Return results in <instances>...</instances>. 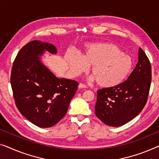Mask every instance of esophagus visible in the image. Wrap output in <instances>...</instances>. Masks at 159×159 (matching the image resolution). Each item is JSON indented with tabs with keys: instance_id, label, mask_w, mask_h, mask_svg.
Here are the masks:
<instances>
[{
	"instance_id": "esophagus-1",
	"label": "esophagus",
	"mask_w": 159,
	"mask_h": 159,
	"mask_svg": "<svg viewBox=\"0 0 159 159\" xmlns=\"http://www.w3.org/2000/svg\"><path fill=\"white\" fill-rule=\"evenodd\" d=\"M79 89H86V86L85 84H81V83H80V84H79Z\"/></svg>"
}]
</instances>
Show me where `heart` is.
I'll list each match as a JSON object with an SVG mask.
<instances>
[{
    "mask_svg": "<svg viewBox=\"0 0 159 159\" xmlns=\"http://www.w3.org/2000/svg\"><path fill=\"white\" fill-rule=\"evenodd\" d=\"M66 61L74 75L85 72L88 66H91V80L105 89H113L121 85L134 68L131 57L113 43L89 45L82 56L68 55Z\"/></svg>",
    "mask_w": 159,
    "mask_h": 159,
    "instance_id": "1",
    "label": "heart"
}]
</instances>
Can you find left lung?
Masks as SVG:
<instances>
[{
    "label": "left lung",
    "instance_id": "left-lung-1",
    "mask_svg": "<svg viewBox=\"0 0 159 159\" xmlns=\"http://www.w3.org/2000/svg\"><path fill=\"white\" fill-rule=\"evenodd\" d=\"M151 82V66L146 53L139 50V61L126 80L113 89L97 91L96 116L109 126L126 124L143 110Z\"/></svg>",
    "mask_w": 159,
    "mask_h": 159
}]
</instances>
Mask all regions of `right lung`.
Instances as JSON below:
<instances>
[{"label": "right lung", "mask_w": 159, "mask_h": 159, "mask_svg": "<svg viewBox=\"0 0 159 159\" xmlns=\"http://www.w3.org/2000/svg\"><path fill=\"white\" fill-rule=\"evenodd\" d=\"M45 51L57 53L49 43L33 41L25 45L13 62L11 84L21 114L37 126L49 128L64 117L79 83L57 78L41 62Z\"/></svg>", "instance_id": "1"}]
</instances>
